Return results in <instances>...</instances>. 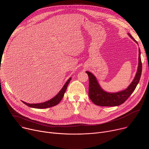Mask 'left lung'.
Here are the masks:
<instances>
[{
	"mask_svg": "<svg viewBox=\"0 0 149 149\" xmlns=\"http://www.w3.org/2000/svg\"><path fill=\"white\" fill-rule=\"evenodd\" d=\"M130 37L137 44V42L133 37L128 33ZM139 66L136 73L133 81L129 86L125 90L115 93H107L102 89L95 76L89 72H86L89 77V97L94 103L100 106H118L127 100L138 85L141 77L142 72V63L141 60L140 49H139Z\"/></svg>",
	"mask_w": 149,
	"mask_h": 149,
	"instance_id": "1",
	"label": "left lung"
}]
</instances>
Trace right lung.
<instances>
[{
	"instance_id": "add662e5",
	"label": "right lung",
	"mask_w": 149,
	"mask_h": 149,
	"mask_svg": "<svg viewBox=\"0 0 149 149\" xmlns=\"http://www.w3.org/2000/svg\"><path fill=\"white\" fill-rule=\"evenodd\" d=\"M71 79H72L71 77L68 79L67 80V81L66 82V83L63 86V88L58 93V94H57L56 96H55L53 98L49 100V101H47L44 102H41V103H38V104H29V103H27V102H24L22 101V102L30 107L36 108V109H46V108L55 106L59 103L60 101L62 100L63 97H64V93L67 89V86H68V84H69Z\"/></svg>"
}]
</instances>
